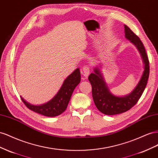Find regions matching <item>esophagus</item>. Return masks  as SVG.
Segmentation results:
<instances>
[{
    "mask_svg": "<svg viewBox=\"0 0 158 158\" xmlns=\"http://www.w3.org/2000/svg\"><path fill=\"white\" fill-rule=\"evenodd\" d=\"M83 71V76L85 79H87L88 77V75L90 73V69L89 66H84L82 69Z\"/></svg>",
    "mask_w": 158,
    "mask_h": 158,
    "instance_id": "1",
    "label": "esophagus"
}]
</instances>
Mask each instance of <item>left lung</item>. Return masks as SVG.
Masks as SVG:
<instances>
[{"instance_id": "8db88e82", "label": "left lung", "mask_w": 158, "mask_h": 158, "mask_svg": "<svg viewBox=\"0 0 158 158\" xmlns=\"http://www.w3.org/2000/svg\"><path fill=\"white\" fill-rule=\"evenodd\" d=\"M124 32L126 38L134 45L140 53L144 64V70L140 80L133 91L126 96L118 97L110 91L101 69L97 66L94 67V72L90 74L88 78L92 85L93 98L98 110L106 115L123 113L136 105L146 87L149 77V60L143 44L127 25H124Z\"/></svg>"}]
</instances>
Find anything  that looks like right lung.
<instances>
[{
  "label": "right lung",
  "instance_id": "1",
  "mask_svg": "<svg viewBox=\"0 0 158 158\" xmlns=\"http://www.w3.org/2000/svg\"><path fill=\"white\" fill-rule=\"evenodd\" d=\"M80 81L81 73L77 68L65 79L56 96L48 102L41 105H34L20 97L25 105L31 110L48 117L57 116L66 110L74 89Z\"/></svg>",
  "mask_w": 158,
  "mask_h": 158
}]
</instances>
